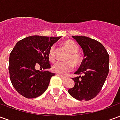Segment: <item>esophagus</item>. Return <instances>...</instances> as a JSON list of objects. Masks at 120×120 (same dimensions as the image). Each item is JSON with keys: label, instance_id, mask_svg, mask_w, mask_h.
<instances>
[{"label": "esophagus", "instance_id": "esophagus-1", "mask_svg": "<svg viewBox=\"0 0 120 120\" xmlns=\"http://www.w3.org/2000/svg\"><path fill=\"white\" fill-rule=\"evenodd\" d=\"M57 75H58V76H60V78H62V80H65V79L67 78V77H66V76H64L61 75H59V74H57Z\"/></svg>", "mask_w": 120, "mask_h": 120}]
</instances>
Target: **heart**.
<instances>
[{"label": "heart", "mask_w": 120, "mask_h": 120, "mask_svg": "<svg viewBox=\"0 0 120 120\" xmlns=\"http://www.w3.org/2000/svg\"><path fill=\"white\" fill-rule=\"evenodd\" d=\"M64 45L67 49L70 52L68 57V60L71 61H67V62H57L52 65V70L56 73L59 75H65L68 72H70L73 70L75 68V64L78 65L80 64L82 58L78 52L79 51V47L78 45L75 42L72 40H66L64 42ZM48 57L50 61L54 62L56 58V47L55 45H52L51 46L49 52H48ZM73 61V63L72 61Z\"/></svg>", "instance_id": "obj_1"}]
</instances>
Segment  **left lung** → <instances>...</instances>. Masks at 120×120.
Instances as JSON below:
<instances>
[{
	"label": "left lung",
	"instance_id": "left-lung-1",
	"mask_svg": "<svg viewBox=\"0 0 120 120\" xmlns=\"http://www.w3.org/2000/svg\"><path fill=\"white\" fill-rule=\"evenodd\" d=\"M84 54L80 68L75 72L79 76L72 78L75 82L68 92L78 100H90L100 92L109 71V56L100 42L84 36H73Z\"/></svg>",
	"mask_w": 120,
	"mask_h": 120
}]
</instances>
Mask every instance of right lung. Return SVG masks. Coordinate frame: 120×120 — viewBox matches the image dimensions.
I'll use <instances>...</instances> for the list:
<instances>
[{
	"label": "right lung",
	"instance_id": "add662e5",
	"mask_svg": "<svg viewBox=\"0 0 120 120\" xmlns=\"http://www.w3.org/2000/svg\"><path fill=\"white\" fill-rule=\"evenodd\" d=\"M61 37L31 36L17 42L9 59V78L13 87L25 98H34L46 90L52 76L48 52ZM40 66L45 71L37 70Z\"/></svg>",
	"mask_w": 120,
	"mask_h": 120
}]
</instances>
